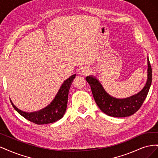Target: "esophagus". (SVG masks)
<instances>
[{
	"instance_id": "1",
	"label": "esophagus",
	"mask_w": 158,
	"mask_h": 158,
	"mask_svg": "<svg viewBox=\"0 0 158 158\" xmlns=\"http://www.w3.org/2000/svg\"><path fill=\"white\" fill-rule=\"evenodd\" d=\"M81 73H82V74L84 76H87L91 73V69L89 67H88V66H85V67H84L82 69V70H81Z\"/></svg>"
}]
</instances>
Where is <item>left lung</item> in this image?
<instances>
[{"label": "left lung", "instance_id": "8db88e82", "mask_svg": "<svg viewBox=\"0 0 158 158\" xmlns=\"http://www.w3.org/2000/svg\"><path fill=\"white\" fill-rule=\"evenodd\" d=\"M148 80L144 88L139 93L125 99H117L109 95L99 81L93 76L85 78L89 84L95 102L106 114L114 117H125L135 113L140 108L149 92L152 80V70L148 58Z\"/></svg>", "mask_w": 158, "mask_h": 158}]
</instances>
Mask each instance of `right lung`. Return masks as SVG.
I'll return each instance as SVG.
<instances>
[{"label":"right lung","mask_w":158,"mask_h":158,"mask_svg":"<svg viewBox=\"0 0 158 158\" xmlns=\"http://www.w3.org/2000/svg\"><path fill=\"white\" fill-rule=\"evenodd\" d=\"M75 76L76 74H74L64 80L53 101L48 106L39 111L33 113L22 111L14 106L11 100L10 102L14 109L19 114L26 118L27 120L37 124V125H44V124L56 122L63 117L66 111V107H67L69 92Z\"/></svg>","instance_id":"right-lung-1"}]
</instances>
